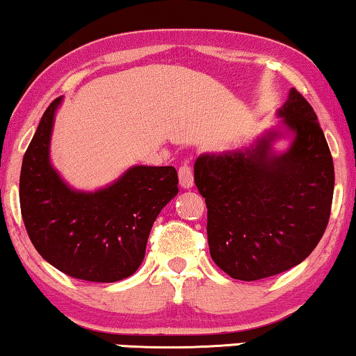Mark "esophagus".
<instances>
[{"mask_svg": "<svg viewBox=\"0 0 356 356\" xmlns=\"http://www.w3.org/2000/svg\"><path fill=\"white\" fill-rule=\"evenodd\" d=\"M179 184H181L182 188L193 187V172L188 164H184L182 168L179 169Z\"/></svg>", "mask_w": 356, "mask_h": 356, "instance_id": "obj_1", "label": "esophagus"}]
</instances>
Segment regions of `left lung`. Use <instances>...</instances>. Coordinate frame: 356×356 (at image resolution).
<instances>
[{"label":"left lung","mask_w":356,"mask_h":356,"mask_svg":"<svg viewBox=\"0 0 356 356\" xmlns=\"http://www.w3.org/2000/svg\"><path fill=\"white\" fill-rule=\"evenodd\" d=\"M277 126L243 149L204 152L193 164L205 199L215 264L240 281L298 266L325 232L334 161L312 106L296 88L277 108ZM286 140L284 150L277 143Z\"/></svg>","instance_id":"1"}]
</instances>
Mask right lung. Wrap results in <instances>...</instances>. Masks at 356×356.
<instances>
[{"label":"right lung","mask_w":356,"mask_h":356,"mask_svg":"<svg viewBox=\"0 0 356 356\" xmlns=\"http://www.w3.org/2000/svg\"><path fill=\"white\" fill-rule=\"evenodd\" d=\"M58 97L44 111L22 159L21 213L38 253L67 276L116 282L141 266L152 223L177 195L172 165H131L105 187H72L54 168Z\"/></svg>","instance_id":"right-lung-1"}]
</instances>
